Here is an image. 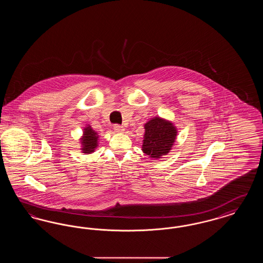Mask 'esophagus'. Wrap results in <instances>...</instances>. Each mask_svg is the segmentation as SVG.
I'll return each mask as SVG.
<instances>
[{"instance_id":"34e87169","label":"esophagus","mask_w":263,"mask_h":263,"mask_svg":"<svg viewBox=\"0 0 263 263\" xmlns=\"http://www.w3.org/2000/svg\"><path fill=\"white\" fill-rule=\"evenodd\" d=\"M113 129H114V131L117 132V133H121V132H123V131L125 130V128H124L123 126L118 125V124L113 126Z\"/></svg>"}]
</instances>
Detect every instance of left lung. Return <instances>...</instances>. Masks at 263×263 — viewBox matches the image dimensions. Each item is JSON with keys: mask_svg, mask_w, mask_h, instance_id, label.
Returning <instances> with one entry per match:
<instances>
[{"mask_svg": "<svg viewBox=\"0 0 263 263\" xmlns=\"http://www.w3.org/2000/svg\"><path fill=\"white\" fill-rule=\"evenodd\" d=\"M142 151L152 159H161L172 150L177 136L174 123L160 116L149 120L145 125Z\"/></svg>", "mask_w": 263, "mask_h": 263, "instance_id": "obj_1", "label": "left lung"}]
</instances>
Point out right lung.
<instances>
[{
  "label": "right lung",
  "instance_id": "add662e5",
  "mask_svg": "<svg viewBox=\"0 0 263 263\" xmlns=\"http://www.w3.org/2000/svg\"><path fill=\"white\" fill-rule=\"evenodd\" d=\"M99 134L90 126L85 127L83 131V136L80 139L82 152L85 153V155L93 153L99 146Z\"/></svg>",
  "mask_w": 263,
  "mask_h": 263
}]
</instances>
